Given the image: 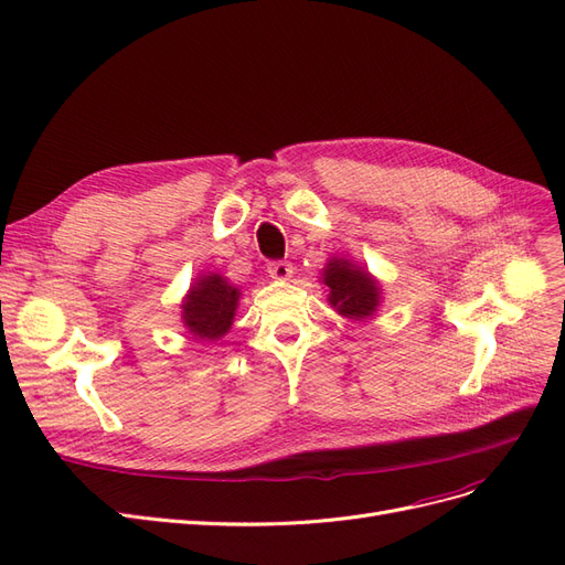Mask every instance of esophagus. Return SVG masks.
Here are the masks:
<instances>
[{
    "label": "esophagus",
    "instance_id": "1",
    "mask_svg": "<svg viewBox=\"0 0 565 565\" xmlns=\"http://www.w3.org/2000/svg\"><path fill=\"white\" fill-rule=\"evenodd\" d=\"M268 273H270L273 280L285 282V280L292 278V264H289V262H270Z\"/></svg>",
    "mask_w": 565,
    "mask_h": 565
}]
</instances>
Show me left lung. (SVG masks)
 Returning a JSON list of instances; mask_svg holds the SVG:
<instances>
[{"label":"left lung","instance_id":"8db88e82","mask_svg":"<svg viewBox=\"0 0 565 565\" xmlns=\"http://www.w3.org/2000/svg\"><path fill=\"white\" fill-rule=\"evenodd\" d=\"M320 282L330 289L332 309L349 320H370L382 306V285L372 273L347 256H330L320 270Z\"/></svg>","mask_w":565,"mask_h":565}]
</instances>
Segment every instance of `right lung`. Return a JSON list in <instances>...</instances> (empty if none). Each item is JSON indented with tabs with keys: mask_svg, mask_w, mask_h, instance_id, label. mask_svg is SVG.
<instances>
[{
	"mask_svg": "<svg viewBox=\"0 0 565 565\" xmlns=\"http://www.w3.org/2000/svg\"><path fill=\"white\" fill-rule=\"evenodd\" d=\"M241 287L228 282L221 273H200L181 299V322L195 341H218L226 337L237 306Z\"/></svg>",
	"mask_w": 565,
	"mask_h": 565,
	"instance_id": "1",
	"label": "right lung"
}]
</instances>
